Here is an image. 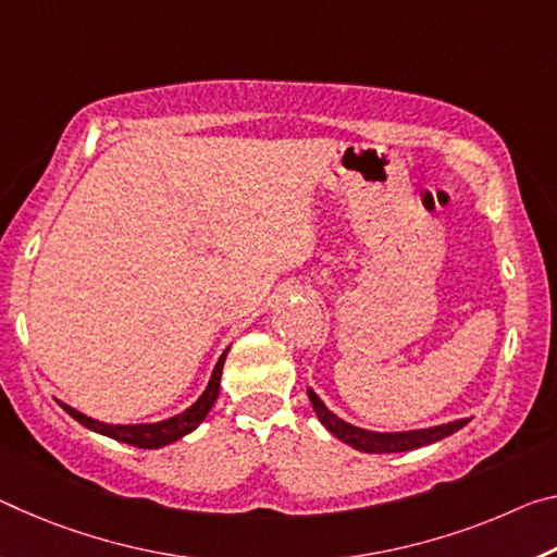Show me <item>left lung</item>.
Returning <instances> with one entry per match:
<instances>
[{"mask_svg": "<svg viewBox=\"0 0 557 557\" xmlns=\"http://www.w3.org/2000/svg\"><path fill=\"white\" fill-rule=\"evenodd\" d=\"M307 394H310V401H312L317 419H320L334 436L344 441V444H349L351 448H359V451H367V454L411 451V448L429 446V444H434V441L451 436L454 431H458L469 423V419H461V421H451V423H444V426H434V429L401 431V434H376V431L357 429V426H351V423L337 419L320 399H317L314 392H307Z\"/></svg>", "mask_w": 557, "mask_h": 557, "instance_id": "8db88e82", "label": "left lung"}]
</instances>
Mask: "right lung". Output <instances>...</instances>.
<instances>
[{"mask_svg":"<svg viewBox=\"0 0 557 557\" xmlns=\"http://www.w3.org/2000/svg\"><path fill=\"white\" fill-rule=\"evenodd\" d=\"M225 357H227V351H223V357L218 359L215 372H213V376H210L208 389L202 392L200 399L193 404L190 409L178 413V417L165 419L161 423H134V426H116V423H103V421L88 419L82 411H76L66 404H61V409H64L69 417H74L78 423H84L86 429L99 431V434H103V436H111L116 441H123V444H131L138 448H161L165 444H173V441H178L185 434H190V431L208 417V411L213 409L218 392H220V374H223Z\"/></svg>","mask_w":557,"mask_h":557,"instance_id":"1","label":"right lung"}]
</instances>
